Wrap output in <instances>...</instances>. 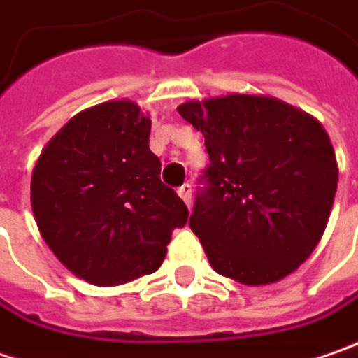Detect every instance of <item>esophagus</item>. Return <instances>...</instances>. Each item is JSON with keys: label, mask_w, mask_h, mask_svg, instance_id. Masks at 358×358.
Returning <instances> with one entry per match:
<instances>
[{"label": "esophagus", "mask_w": 358, "mask_h": 358, "mask_svg": "<svg viewBox=\"0 0 358 358\" xmlns=\"http://www.w3.org/2000/svg\"><path fill=\"white\" fill-rule=\"evenodd\" d=\"M178 194L180 198L186 202V206L190 208V204H192V186H190V184H184V186L178 190Z\"/></svg>", "instance_id": "34e87169"}]
</instances>
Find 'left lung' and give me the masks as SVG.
I'll return each mask as SVG.
<instances>
[{
    "instance_id": "1",
    "label": "left lung",
    "mask_w": 358,
    "mask_h": 358,
    "mask_svg": "<svg viewBox=\"0 0 358 358\" xmlns=\"http://www.w3.org/2000/svg\"><path fill=\"white\" fill-rule=\"evenodd\" d=\"M178 112L210 156L190 228L212 268L248 287L296 271L327 228L338 182L319 120L250 94L186 101Z\"/></svg>"
}]
</instances>
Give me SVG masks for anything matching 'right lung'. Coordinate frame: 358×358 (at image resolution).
<instances>
[{
    "label": "right lung",
    "instance_id": "add662e5",
    "mask_svg": "<svg viewBox=\"0 0 358 358\" xmlns=\"http://www.w3.org/2000/svg\"><path fill=\"white\" fill-rule=\"evenodd\" d=\"M150 117L130 100L76 114L41 150L31 210L57 260L96 287H116L160 268L174 228L188 220L162 184L150 150Z\"/></svg>",
    "mask_w": 358,
    "mask_h": 358
}]
</instances>
